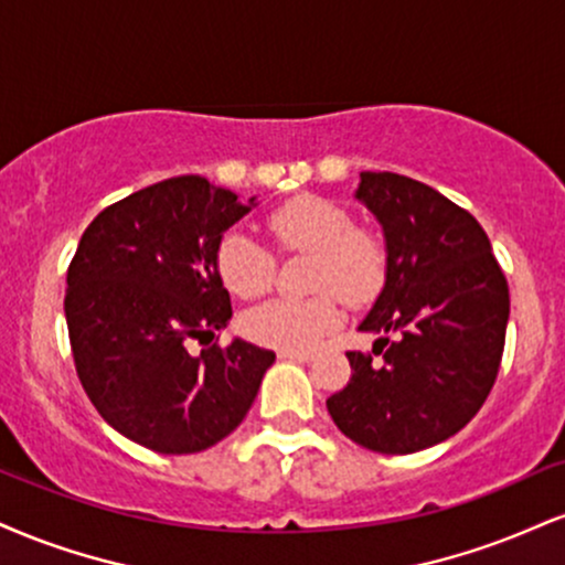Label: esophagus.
<instances>
[{
    "label": "esophagus",
    "instance_id": "esophagus-1",
    "mask_svg": "<svg viewBox=\"0 0 565 565\" xmlns=\"http://www.w3.org/2000/svg\"><path fill=\"white\" fill-rule=\"evenodd\" d=\"M281 360H297V363H308L312 360V352H297V350H278Z\"/></svg>",
    "mask_w": 565,
    "mask_h": 565
}]
</instances>
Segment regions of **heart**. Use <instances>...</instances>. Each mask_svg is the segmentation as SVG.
<instances>
[{
	"label": "heart",
	"instance_id": "1",
	"mask_svg": "<svg viewBox=\"0 0 565 565\" xmlns=\"http://www.w3.org/2000/svg\"><path fill=\"white\" fill-rule=\"evenodd\" d=\"M278 249L316 257L312 291H334L348 305H365L386 281V247L371 231L355 228V217L337 202L302 194L284 202L268 217ZM215 268L228 291L255 300L270 289L276 257L242 228H231L215 247ZM339 308L331 295L310 300H274L244 316V331L255 342L305 352L334 331Z\"/></svg>",
	"mask_w": 565,
	"mask_h": 565
}]
</instances>
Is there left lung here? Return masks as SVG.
Masks as SVG:
<instances>
[{
    "instance_id": "left-lung-1",
    "label": "left lung",
    "mask_w": 565,
    "mask_h": 565,
    "mask_svg": "<svg viewBox=\"0 0 565 565\" xmlns=\"http://www.w3.org/2000/svg\"><path fill=\"white\" fill-rule=\"evenodd\" d=\"M355 200L384 231L386 281L358 326L379 339L373 352H348L350 384L326 407L365 450L418 452L458 434L484 405L511 295L484 228L437 189L363 171Z\"/></svg>"
}]
</instances>
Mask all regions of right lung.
<instances>
[{
    "label": "right lung",
    "mask_w": 565,
    "mask_h": 565,
    "mask_svg": "<svg viewBox=\"0 0 565 565\" xmlns=\"http://www.w3.org/2000/svg\"><path fill=\"white\" fill-rule=\"evenodd\" d=\"M255 205L202 175H175L105 207L81 236L65 291L78 379L99 416L147 450L217 445L274 365V352L239 337L186 350L231 321L215 247Z\"/></svg>",
    "instance_id": "right-lung-1"
}]
</instances>
